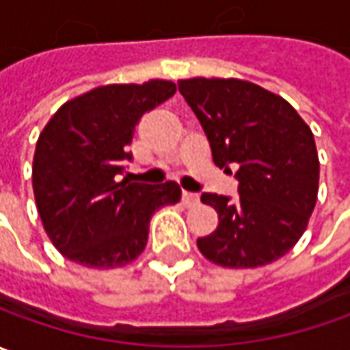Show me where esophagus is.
<instances>
[{
  "instance_id": "obj_1",
  "label": "esophagus",
  "mask_w": 350,
  "mask_h": 350,
  "mask_svg": "<svg viewBox=\"0 0 350 350\" xmlns=\"http://www.w3.org/2000/svg\"><path fill=\"white\" fill-rule=\"evenodd\" d=\"M182 201H184L186 207H191V205H196L199 201V196L198 193H191V191H182Z\"/></svg>"
}]
</instances>
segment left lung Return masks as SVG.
Returning <instances> with one entry per match:
<instances>
[{
    "mask_svg": "<svg viewBox=\"0 0 350 350\" xmlns=\"http://www.w3.org/2000/svg\"><path fill=\"white\" fill-rule=\"evenodd\" d=\"M213 163L234 168L238 196L203 193L219 226L198 238L205 258L232 269L261 267L300 240L316 207L319 161L312 129L279 94L242 79H182Z\"/></svg>",
    "mask_w": 350,
    "mask_h": 350,
    "instance_id": "8db88e82",
    "label": "left lung"
}]
</instances>
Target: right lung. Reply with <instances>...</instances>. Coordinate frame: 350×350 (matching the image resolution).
<instances>
[{
  "instance_id": "1",
  "label": "right lung",
  "mask_w": 350,
  "mask_h": 350,
  "mask_svg": "<svg viewBox=\"0 0 350 350\" xmlns=\"http://www.w3.org/2000/svg\"><path fill=\"white\" fill-rule=\"evenodd\" d=\"M174 92V83L161 79L106 85L66 103L46 124L32 189L44 230L67 259L94 269L131 263L147 246L152 213L180 201L176 182L120 180L141 116Z\"/></svg>"
}]
</instances>
